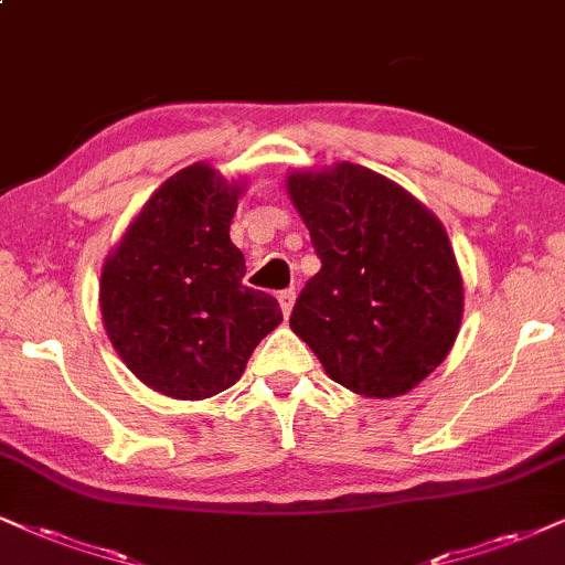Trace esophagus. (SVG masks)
I'll list each match as a JSON object with an SVG mask.
<instances>
[{"label": "esophagus", "mask_w": 565, "mask_h": 565, "mask_svg": "<svg viewBox=\"0 0 565 565\" xmlns=\"http://www.w3.org/2000/svg\"><path fill=\"white\" fill-rule=\"evenodd\" d=\"M277 301H280L282 315L288 317L290 311H294V303H296V290H294V288H285V290H280V296H277Z\"/></svg>", "instance_id": "obj_1"}]
</instances>
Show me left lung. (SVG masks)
Segmentation results:
<instances>
[{"label": "left lung", "instance_id": "1", "mask_svg": "<svg viewBox=\"0 0 565 565\" xmlns=\"http://www.w3.org/2000/svg\"><path fill=\"white\" fill-rule=\"evenodd\" d=\"M288 193L322 262L290 330L353 393H408L461 327L463 282L443 225L393 180L351 162L296 172Z\"/></svg>", "mask_w": 565, "mask_h": 565}]
</instances>
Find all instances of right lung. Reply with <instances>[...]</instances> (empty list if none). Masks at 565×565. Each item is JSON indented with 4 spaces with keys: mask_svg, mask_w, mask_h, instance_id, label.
I'll return each instance as SVG.
<instances>
[{
    "mask_svg": "<svg viewBox=\"0 0 565 565\" xmlns=\"http://www.w3.org/2000/svg\"><path fill=\"white\" fill-rule=\"evenodd\" d=\"M241 188L191 164L146 201L102 271V319L138 380L180 401L241 380L254 348L282 322L280 303L243 285L230 241Z\"/></svg>",
    "mask_w": 565,
    "mask_h": 565,
    "instance_id": "1",
    "label": "right lung"
}]
</instances>
